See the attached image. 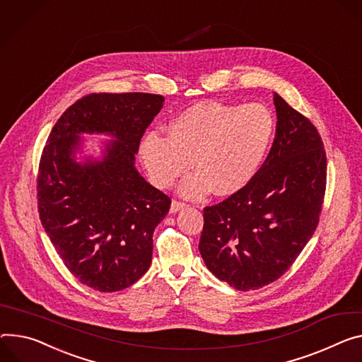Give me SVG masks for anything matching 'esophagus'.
<instances>
[{
    "mask_svg": "<svg viewBox=\"0 0 362 362\" xmlns=\"http://www.w3.org/2000/svg\"><path fill=\"white\" fill-rule=\"evenodd\" d=\"M185 208H186L185 204L177 202V201H173L172 205H170V212H172V214H176V212H179V211H182V209H185Z\"/></svg>",
    "mask_w": 362,
    "mask_h": 362,
    "instance_id": "obj_1",
    "label": "esophagus"
}]
</instances>
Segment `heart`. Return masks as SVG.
Returning a JSON list of instances; mask_svg holds the SVG:
<instances>
[{
  "mask_svg": "<svg viewBox=\"0 0 362 362\" xmlns=\"http://www.w3.org/2000/svg\"><path fill=\"white\" fill-rule=\"evenodd\" d=\"M276 117L259 103L247 105L205 101L177 114L166 137L147 134L140 157L151 183L170 187L193 160L198 170L179 187L189 199H199L212 187L219 196L244 190L258 175L276 136Z\"/></svg>",
  "mask_w": 362,
  "mask_h": 362,
  "instance_id": "1",
  "label": "heart"
}]
</instances>
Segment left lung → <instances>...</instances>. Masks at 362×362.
Wrapping results in <instances>:
<instances>
[{
  "label": "left lung",
  "mask_w": 362,
  "mask_h": 362,
  "mask_svg": "<svg viewBox=\"0 0 362 362\" xmlns=\"http://www.w3.org/2000/svg\"><path fill=\"white\" fill-rule=\"evenodd\" d=\"M276 137L255 179L204 209L199 252L237 290L283 276L312 238L326 187V156L315 125L274 92Z\"/></svg>",
  "instance_id": "left-lung-1"
}]
</instances>
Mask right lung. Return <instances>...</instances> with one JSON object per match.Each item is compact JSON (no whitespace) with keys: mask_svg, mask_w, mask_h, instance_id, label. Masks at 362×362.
I'll list each match as a JSON object with an SVG mask.
<instances>
[{"mask_svg":"<svg viewBox=\"0 0 362 362\" xmlns=\"http://www.w3.org/2000/svg\"><path fill=\"white\" fill-rule=\"evenodd\" d=\"M153 93H92L54 124L43 150L37 198L45 231L68 270L98 291H118L146 274L153 233L169 196L136 168L146 128L163 108ZM107 135L89 153L83 135Z\"/></svg>","mask_w":362,"mask_h":362,"instance_id":"1","label":"right lung"}]
</instances>
